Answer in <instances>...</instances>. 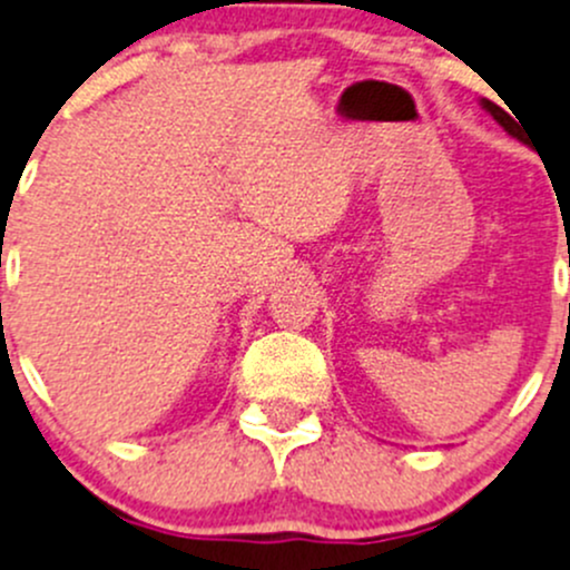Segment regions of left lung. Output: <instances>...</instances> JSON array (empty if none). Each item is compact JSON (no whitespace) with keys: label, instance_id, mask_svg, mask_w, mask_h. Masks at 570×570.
<instances>
[{"label":"left lung","instance_id":"left-lung-1","mask_svg":"<svg viewBox=\"0 0 570 570\" xmlns=\"http://www.w3.org/2000/svg\"><path fill=\"white\" fill-rule=\"evenodd\" d=\"M482 107H485L488 112L493 115V120H497L499 126H504V131H508V135L519 137V140H521V137H524V135H521V126L515 124V118H513V115H508V112H504L502 107H499V105H493V101H488V99H482Z\"/></svg>","mask_w":570,"mask_h":570}]
</instances>
